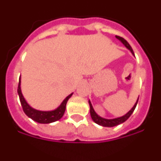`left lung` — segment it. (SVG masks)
<instances>
[{
	"instance_id": "8db88e82",
	"label": "left lung",
	"mask_w": 161,
	"mask_h": 161,
	"mask_svg": "<svg viewBox=\"0 0 161 161\" xmlns=\"http://www.w3.org/2000/svg\"><path fill=\"white\" fill-rule=\"evenodd\" d=\"M116 38H117V39H119V40L123 43L124 45L125 46V47H126V48L131 51L132 55H134L133 50H132L131 47L130 46V44L128 43L126 40H125L123 37H120V36H116ZM138 100H137V102L135 103V104L133 105V107L131 108V110H130V111H129L125 115L122 116V117H119V118L112 119H106L101 118L100 116L97 115L96 112H95V111H94L93 107H92L91 101L89 100V104H90V112H91V116H92V120H93V121H94L96 124H97V125H102V126H105V127H112V126H116V125H120V124L124 123L125 121H126V120L129 119V117L132 114L133 111L135 110L136 105H137V104H138Z\"/></svg>"
}]
</instances>
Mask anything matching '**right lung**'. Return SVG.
<instances>
[{"label":"right lung","mask_w":161,"mask_h":161,"mask_svg":"<svg viewBox=\"0 0 161 161\" xmlns=\"http://www.w3.org/2000/svg\"><path fill=\"white\" fill-rule=\"evenodd\" d=\"M17 92L19 97H20V101H21V104H22L23 112H25L26 115L30 118L31 119H33L34 121L40 124H49L60 119L64 114L66 104H67L68 100L73 94V93L69 94L57 109H55L53 111H49V112H42V111H38V110L34 109L26 102L25 98L22 96V91H21V78L19 79Z\"/></svg>","instance_id":"add662e5"}]
</instances>
